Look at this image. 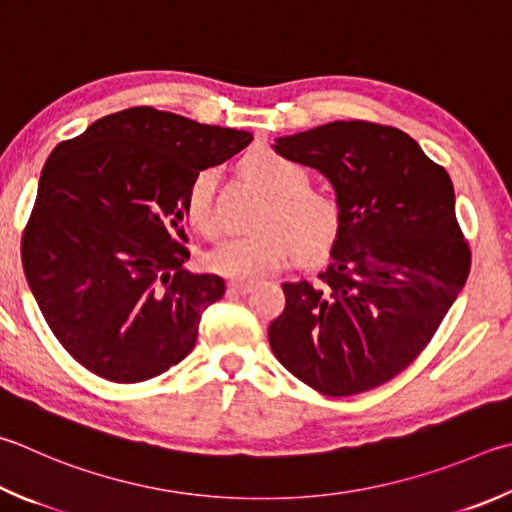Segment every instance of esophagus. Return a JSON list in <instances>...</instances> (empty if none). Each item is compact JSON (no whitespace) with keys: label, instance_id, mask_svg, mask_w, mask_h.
<instances>
[{"label":"esophagus","instance_id":"1","mask_svg":"<svg viewBox=\"0 0 512 512\" xmlns=\"http://www.w3.org/2000/svg\"><path fill=\"white\" fill-rule=\"evenodd\" d=\"M255 288V282H246V280H232L228 282V291L237 293V295H246Z\"/></svg>","mask_w":512,"mask_h":512}]
</instances>
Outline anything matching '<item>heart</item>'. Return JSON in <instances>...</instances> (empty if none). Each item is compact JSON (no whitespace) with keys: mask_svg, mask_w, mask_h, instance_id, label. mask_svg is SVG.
<instances>
[{"mask_svg":"<svg viewBox=\"0 0 512 512\" xmlns=\"http://www.w3.org/2000/svg\"><path fill=\"white\" fill-rule=\"evenodd\" d=\"M241 170L273 197L266 228L248 235H228L206 253L210 271L235 280H262L280 271L300 250L318 257L338 237L342 224L340 201L327 190L309 188V172L288 156L257 147L241 159ZM217 170L194 174L183 194V215L203 235L217 230L215 212Z\"/></svg>","mask_w":512,"mask_h":512,"instance_id":"1","label":"heart"}]
</instances>
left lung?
I'll return each instance as SVG.
<instances>
[{"label":"left lung","instance_id":"8db88e82","mask_svg":"<svg viewBox=\"0 0 512 512\" xmlns=\"http://www.w3.org/2000/svg\"><path fill=\"white\" fill-rule=\"evenodd\" d=\"M275 152L331 181L342 224L318 282H286L268 327L275 358L324 396H353L410 367L470 273L448 172L412 136L336 120Z\"/></svg>","mask_w":512,"mask_h":512}]
</instances>
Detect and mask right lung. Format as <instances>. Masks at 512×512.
I'll return each mask as SVG.
<instances>
[{"instance_id":"obj_1","label":"right lung","mask_w":512,"mask_h":512,"mask_svg":"<svg viewBox=\"0 0 512 512\" xmlns=\"http://www.w3.org/2000/svg\"><path fill=\"white\" fill-rule=\"evenodd\" d=\"M248 132L132 107L62 141L42 167L22 235L26 282L60 345L111 383L161 376L188 356L219 275L188 273L183 194Z\"/></svg>"}]
</instances>
